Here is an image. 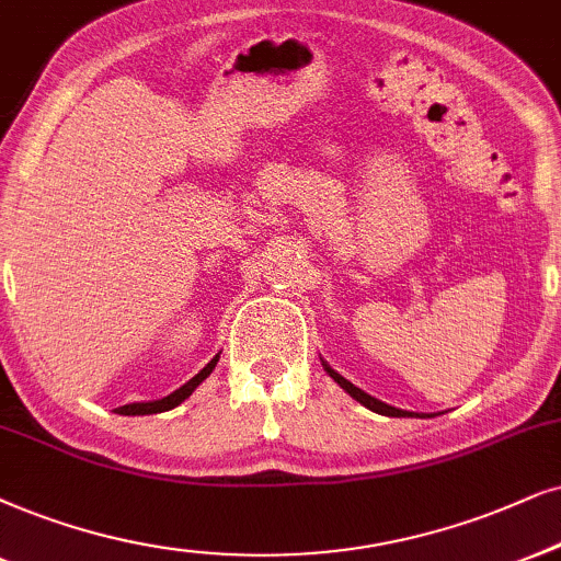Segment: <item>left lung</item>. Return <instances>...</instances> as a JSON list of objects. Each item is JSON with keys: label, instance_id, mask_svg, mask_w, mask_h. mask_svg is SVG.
<instances>
[{"label": "left lung", "instance_id": "1", "mask_svg": "<svg viewBox=\"0 0 561 561\" xmlns=\"http://www.w3.org/2000/svg\"><path fill=\"white\" fill-rule=\"evenodd\" d=\"M323 370L329 373L331 378L336 380L339 386H342L344 391L350 393L354 401H359V403H363V407H367V409H370V411H375V414H382V416H411V411H403V409L388 407V403H382V401H378V399H373L370 393H365L363 388H357V386H354V382H350V380H346V378H342V375H339L336 370H331V367L325 365V363H323Z\"/></svg>", "mask_w": 561, "mask_h": 561}]
</instances>
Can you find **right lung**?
<instances>
[{
    "mask_svg": "<svg viewBox=\"0 0 561 561\" xmlns=\"http://www.w3.org/2000/svg\"><path fill=\"white\" fill-rule=\"evenodd\" d=\"M217 359H219V354L215 359H209L207 363V367H204V370H198L194 378H191L188 382H183V386L179 388V391H173L170 396H165V399H158V401H139V403H126V407H118L116 411L118 414H124V416H145V414H160V411H170V409H175L179 407V403H183L188 399L191 393L196 391V386L202 380H207L209 378V373L215 370V365H217Z\"/></svg>",
    "mask_w": 561,
    "mask_h": 561,
    "instance_id": "add662e5",
    "label": "right lung"
}]
</instances>
